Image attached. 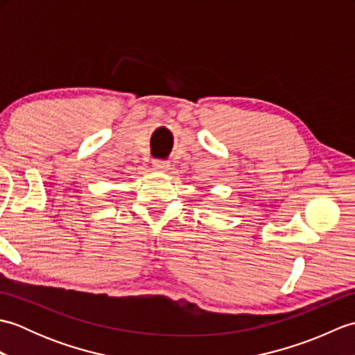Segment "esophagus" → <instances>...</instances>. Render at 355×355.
<instances>
[{
    "label": "esophagus",
    "mask_w": 355,
    "mask_h": 355,
    "mask_svg": "<svg viewBox=\"0 0 355 355\" xmlns=\"http://www.w3.org/2000/svg\"><path fill=\"white\" fill-rule=\"evenodd\" d=\"M169 166H171V164H169L168 162H163V160H154V162H153V168H154L155 171H160V172L168 171Z\"/></svg>",
    "instance_id": "1"
}]
</instances>
